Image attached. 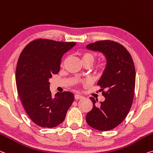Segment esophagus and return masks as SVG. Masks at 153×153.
Listing matches in <instances>:
<instances>
[{
	"instance_id": "obj_1",
	"label": "esophagus",
	"mask_w": 153,
	"mask_h": 153,
	"mask_svg": "<svg viewBox=\"0 0 153 153\" xmlns=\"http://www.w3.org/2000/svg\"><path fill=\"white\" fill-rule=\"evenodd\" d=\"M83 97H84L83 96L79 95V94H75V99H82Z\"/></svg>"
}]
</instances>
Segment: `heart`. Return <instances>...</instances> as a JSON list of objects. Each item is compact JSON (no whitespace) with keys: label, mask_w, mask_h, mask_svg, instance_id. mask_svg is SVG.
I'll use <instances>...</instances> for the list:
<instances>
[{"label":"heart","mask_w":153,"mask_h":153,"mask_svg":"<svg viewBox=\"0 0 153 153\" xmlns=\"http://www.w3.org/2000/svg\"><path fill=\"white\" fill-rule=\"evenodd\" d=\"M82 59L84 63H90L91 65L94 63L96 60V56L91 52H84L82 54ZM106 68L105 62H102L99 65L97 69L99 72H103L105 71Z\"/></svg>","instance_id":"heart-1"}]
</instances>
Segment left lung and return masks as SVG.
<instances>
[{"mask_svg":"<svg viewBox=\"0 0 153 153\" xmlns=\"http://www.w3.org/2000/svg\"><path fill=\"white\" fill-rule=\"evenodd\" d=\"M86 48L102 52L107 60L97 82L105 99L96 105L95 99L90 97L93 107L87 113L86 122L99 131L113 129L124 120L132 105L135 85L133 60L124 46L114 41H99L87 45Z\"/></svg>","mask_w":153,"mask_h":153,"instance_id":"obj_1","label":"left lung"}]
</instances>
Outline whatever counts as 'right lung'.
<instances>
[{
  "instance_id": "right-lung-1",
  "label": "right lung",
  "mask_w": 153,
  "mask_h": 153,
  "mask_svg": "<svg viewBox=\"0 0 153 153\" xmlns=\"http://www.w3.org/2000/svg\"><path fill=\"white\" fill-rule=\"evenodd\" d=\"M76 44L38 39L20 55L16 72L18 93L29 118L39 127L52 128L62 123L74 100L69 91L52 97L49 79L59 72L63 54Z\"/></svg>"
}]
</instances>
